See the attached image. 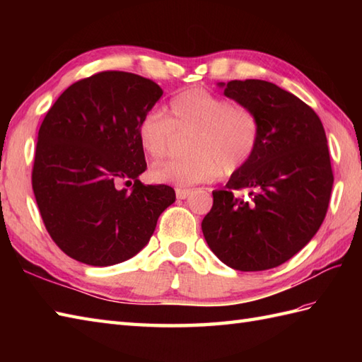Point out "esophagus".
<instances>
[{
    "instance_id": "1",
    "label": "esophagus",
    "mask_w": 362,
    "mask_h": 362,
    "mask_svg": "<svg viewBox=\"0 0 362 362\" xmlns=\"http://www.w3.org/2000/svg\"><path fill=\"white\" fill-rule=\"evenodd\" d=\"M191 193H193V189H189V188H175L177 199H187Z\"/></svg>"
}]
</instances>
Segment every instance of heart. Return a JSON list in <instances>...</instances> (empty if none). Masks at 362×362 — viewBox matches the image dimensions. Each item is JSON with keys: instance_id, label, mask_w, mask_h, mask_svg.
<instances>
[{"instance_id": "b5f03b06", "label": "heart", "mask_w": 362, "mask_h": 362, "mask_svg": "<svg viewBox=\"0 0 362 362\" xmlns=\"http://www.w3.org/2000/svg\"><path fill=\"white\" fill-rule=\"evenodd\" d=\"M174 134H189L185 158L165 161L151 169L153 182L194 185L218 174L230 177L255 156L261 122L249 105L233 104L204 88H189L175 95L163 115L151 110L136 126L143 151L152 160L165 158L173 149Z\"/></svg>"}]
</instances>
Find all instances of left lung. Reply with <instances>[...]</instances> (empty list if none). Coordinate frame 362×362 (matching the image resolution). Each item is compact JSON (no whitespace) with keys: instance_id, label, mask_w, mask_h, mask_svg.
<instances>
[{"instance_id":"8db88e82","label":"left lung","mask_w":362,"mask_h":362,"mask_svg":"<svg viewBox=\"0 0 362 362\" xmlns=\"http://www.w3.org/2000/svg\"><path fill=\"white\" fill-rule=\"evenodd\" d=\"M224 95L255 110L261 138L255 156L213 191L202 221L206 244L222 263L243 272L283 264L316 235L328 210L333 169L320 118L272 82L221 83ZM250 189V199L234 196Z\"/></svg>"}]
</instances>
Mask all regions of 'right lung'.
Returning <instances> with one entry per match:
<instances>
[{"mask_svg":"<svg viewBox=\"0 0 362 362\" xmlns=\"http://www.w3.org/2000/svg\"><path fill=\"white\" fill-rule=\"evenodd\" d=\"M161 95L138 74L101 71L74 82L46 113L33 189L51 240L73 259L112 266L132 258L175 201L171 187L138 180L148 165L136 126Z\"/></svg>","mask_w":362,"mask_h":362,"instance_id":"add662e5","label":"right lung"}]
</instances>
